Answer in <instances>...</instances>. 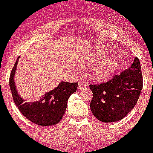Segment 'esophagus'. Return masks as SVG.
I'll return each mask as SVG.
<instances>
[{
    "label": "esophagus",
    "instance_id": "esophagus-1",
    "mask_svg": "<svg viewBox=\"0 0 153 153\" xmlns=\"http://www.w3.org/2000/svg\"><path fill=\"white\" fill-rule=\"evenodd\" d=\"M87 85H88L87 83L84 82V81H81V82H80L79 84H78V88H79L80 90H81V89L84 88V87H87Z\"/></svg>",
    "mask_w": 153,
    "mask_h": 153
}]
</instances>
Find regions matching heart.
Wrapping results in <instances>:
<instances>
[{"mask_svg": "<svg viewBox=\"0 0 153 153\" xmlns=\"http://www.w3.org/2000/svg\"><path fill=\"white\" fill-rule=\"evenodd\" d=\"M115 65H116V59L114 57H111L106 62L99 65V66H96L92 71L90 75L95 80H101L108 78V77L111 76V74L114 72Z\"/></svg>", "mask_w": 153, "mask_h": 153, "instance_id": "b5f03b06", "label": "heart"}]
</instances>
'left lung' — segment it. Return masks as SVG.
I'll return each instance as SVG.
<instances>
[{
  "instance_id": "8db88e82",
  "label": "left lung",
  "mask_w": 153,
  "mask_h": 153,
  "mask_svg": "<svg viewBox=\"0 0 153 153\" xmlns=\"http://www.w3.org/2000/svg\"><path fill=\"white\" fill-rule=\"evenodd\" d=\"M140 60L134 59L131 67L101 84H90L93 92L90 109L103 123L117 122L125 117L137 104L143 89Z\"/></svg>"
}]
</instances>
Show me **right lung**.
I'll return each instance as SVG.
<instances>
[{
	"label": "right lung",
	"mask_w": 153,
	"mask_h": 153,
	"mask_svg": "<svg viewBox=\"0 0 153 153\" xmlns=\"http://www.w3.org/2000/svg\"><path fill=\"white\" fill-rule=\"evenodd\" d=\"M18 57L10 76V87L13 99L23 116L33 123L39 126H52L61 120L66 111L69 96L77 90L78 83L62 81L51 91L42 96L38 102H25L18 94L14 82Z\"/></svg>",
	"instance_id": "1"
}]
</instances>
